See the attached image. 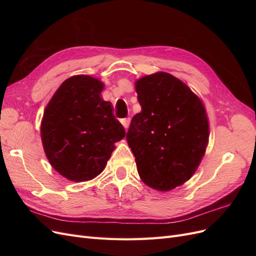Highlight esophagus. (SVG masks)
<instances>
[{"instance_id": "esophagus-1", "label": "esophagus", "mask_w": 256, "mask_h": 256, "mask_svg": "<svg viewBox=\"0 0 256 256\" xmlns=\"http://www.w3.org/2000/svg\"><path fill=\"white\" fill-rule=\"evenodd\" d=\"M120 122H122V125L124 126V128H125V129L127 130V129L129 128V125H130V118H124V120H120Z\"/></svg>"}]
</instances>
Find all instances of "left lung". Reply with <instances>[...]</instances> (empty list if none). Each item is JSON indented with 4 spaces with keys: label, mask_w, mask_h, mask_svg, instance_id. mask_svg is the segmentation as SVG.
I'll return each mask as SVG.
<instances>
[{
    "label": "left lung",
    "mask_w": 256,
    "mask_h": 256,
    "mask_svg": "<svg viewBox=\"0 0 256 256\" xmlns=\"http://www.w3.org/2000/svg\"><path fill=\"white\" fill-rule=\"evenodd\" d=\"M142 110L126 136L138 173L148 187L166 192L196 173L209 140L205 106L187 84L158 72L134 83Z\"/></svg>",
    "instance_id": "obj_1"
}]
</instances>
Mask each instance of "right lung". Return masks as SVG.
<instances>
[{"label":"right lung","instance_id":"add662e5","mask_svg":"<svg viewBox=\"0 0 256 256\" xmlns=\"http://www.w3.org/2000/svg\"><path fill=\"white\" fill-rule=\"evenodd\" d=\"M104 84L76 74L54 92L44 112V150L56 171L70 182H88L102 173L115 143L126 132L114 118L112 104L100 97Z\"/></svg>","mask_w":256,"mask_h":256}]
</instances>
